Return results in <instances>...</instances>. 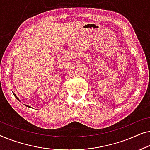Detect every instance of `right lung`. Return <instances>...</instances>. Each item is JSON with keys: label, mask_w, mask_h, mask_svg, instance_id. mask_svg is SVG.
I'll return each instance as SVG.
<instances>
[{"label": "right lung", "mask_w": 150, "mask_h": 150, "mask_svg": "<svg viewBox=\"0 0 150 150\" xmlns=\"http://www.w3.org/2000/svg\"><path fill=\"white\" fill-rule=\"evenodd\" d=\"M14 96L16 97V98H17V99H18V100H19V99H18V97H17V96H16V94H14ZM26 106H27V107H28V105H26Z\"/></svg>", "instance_id": "obj_1"}]
</instances>
